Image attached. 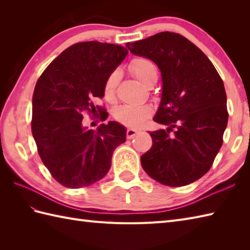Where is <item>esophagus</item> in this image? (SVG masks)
I'll return each mask as SVG.
<instances>
[{
	"label": "esophagus",
	"mask_w": 250,
	"mask_h": 250,
	"mask_svg": "<svg viewBox=\"0 0 250 250\" xmlns=\"http://www.w3.org/2000/svg\"><path fill=\"white\" fill-rule=\"evenodd\" d=\"M139 130H136V129H132V128H129L128 130H126V139H129V140H131V139H133V137L139 133Z\"/></svg>",
	"instance_id": "esophagus-1"
}]
</instances>
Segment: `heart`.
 Segmentation results:
<instances>
[{"label":"heart","instance_id":"b5f03b06","mask_svg":"<svg viewBox=\"0 0 250 250\" xmlns=\"http://www.w3.org/2000/svg\"><path fill=\"white\" fill-rule=\"evenodd\" d=\"M130 70L132 74L139 81L147 86L150 82L158 78V70L155 63L146 58H135L130 63ZM120 79V73L115 71L109 74L106 78L103 92L104 98L107 101H113L116 94V89ZM151 115V108L149 106H134V105H122L117 108L114 113L115 119L120 124L136 128Z\"/></svg>","mask_w":250,"mask_h":250}]
</instances>
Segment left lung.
<instances>
[{"label":"left lung","instance_id":"left-lung-1","mask_svg":"<svg viewBox=\"0 0 250 250\" xmlns=\"http://www.w3.org/2000/svg\"><path fill=\"white\" fill-rule=\"evenodd\" d=\"M125 46L155 62L162 76L153 120L167 129L150 132L143 168L169 187L195 182L209 171L222 145L229 117L224 82L204 52L178 33L161 32Z\"/></svg>","mask_w":250,"mask_h":250}]
</instances>
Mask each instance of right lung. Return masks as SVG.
I'll return each instance as SVG.
<instances>
[{
    "mask_svg": "<svg viewBox=\"0 0 250 250\" xmlns=\"http://www.w3.org/2000/svg\"><path fill=\"white\" fill-rule=\"evenodd\" d=\"M124 46L97 41L74 44L58 56L35 84L32 134L44 166L66 188H83L102 179L113 152L125 142L126 130L116 121L97 131L83 125V114L107 113L94 106L104 97L106 78L125 60Z\"/></svg>",
    "mask_w": 250,
    "mask_h": 250,
    "instance_id": "add662e5",
    "label": "right lung"
}]
</instances>
